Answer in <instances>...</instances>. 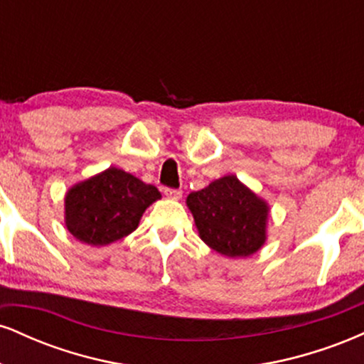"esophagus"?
<instances>
[{
    "label": "esophagus",
    "mask_w": 364,
    "mask_h": 364,
    "mask_svg": "<svg viewBox=\"0 0 364 364\" xmlns=\"http://www.w3.org/2000/svg\"><path fill=\"white\" fill-rule=\"evenodd\" d=\"M164 195L168 196V198H171V200H179V198H181L183 191L181 190H173V188H166Z\"/></svg>",
    "instance_id": "esophagus-1"
}]
</instances>
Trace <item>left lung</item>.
<instances>
[{
    "mask_svg": "<svg viewBox=\"0 0 364 364\" xmlns=\"http://www.w3.org/2000/svg\"><path fill=\"white\" fill-rule=\"evenodd\" d=\"M200 240L229 258L252 257L267 241L270 207L235 174L186 196Z\"/></svg>",
    "mask_w": 364,
    "mask_h": 364,
    "instance_id": "left-lung-1",
    "label": "left lung"
}]
</instances>
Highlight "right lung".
Here are the masks:
<instances>
[{
  "instance_id": "1",
  "label": "right lung",
  "mask_w": 364,
  "mask_h": 364,
  "mask_svg": "<svg viewBox=\"0 0 364 364\" xmlns=\"http://www.w3.org/2000/svg\"><path fill=\"white\" fill-rule=\"evenodd\" d=\"M161 191L127 171L107 168L75 183L65 195V225L75 240L106 246L132 235Z\"/></svg>"
}]
</instances>
